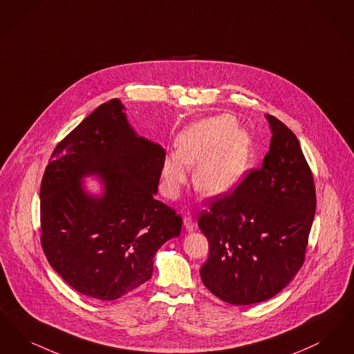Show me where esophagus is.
<instances>
[{
  "mask_svg": "<svg viewBox=\"0 0 354 354\" xmlns=\"http://www.w3.org/2000/svg\"><path fill=\"white\" fill-rule=\"evenodd\" d=\"M184 226L185 229L187 231H193L194 230V227H196V223H194V219H193V216H190V214H186L184 216Z\"/></svg>",
  "mask_w": 354,
  "mask_h": 354,
  "instance_id": "esophagus-1",
  "label": "esophagus"
}]
</instances>
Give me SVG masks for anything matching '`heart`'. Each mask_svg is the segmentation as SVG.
<instances>
[{
    "label": "heart",
    "mask_w": 354,
    "mask_h": 354,
    "mask_svg": "<svg viewBox=\"0 0 354 354\" xmlns=\"http://www.w3.org/2000/svg\"><path fill=\"white\" fill-rule=\"evenodd\" d=\"M176 145V152L162 161V178L170 196L180 192L193 168V184L200 193L225 194L242 181L252 157V138L230 115L189 125Z\"/></svg>",
    "instance_id": "b5f03b06"
}]
</instances>
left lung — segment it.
Instances as JSON below:
<instances>
[{
    "mask_svg": "<svg viewBox=\"0 0 354 354\" xmlns=\"http://www.w3.org/2000/svg\"><path fill=\"white\" fill-rule=\"evenodd\" d=\"M266 119L272 136L261 168L198 219L209 242L201 279L235 306L268 300L292 280L304 263L316 212L313 176L299 140L275 116Z\"/></svg>",
    "mask_w": 354,
    "mask_h": 354,
    "instance_id": "8db88e82",
    "label": "left lung"
}]
</instances>
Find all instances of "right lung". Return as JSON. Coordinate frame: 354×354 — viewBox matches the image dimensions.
<instances>
[{
    "instance_id": "1",
    "label": "right lung",
    "mask_w": 354,
    "mask_h": 354,
    "mask_svg": "<svg viewBox=\"0 0 354 354\" xmlns=\"http://www.w3.org/2000/svg\"><path fill=\"white\" fill-rule=\"evenodd\" d=\"M164 149L140 138L119 99L96 108L55 147L41 184V243L74 290L116 300L149 280L153 257L183 218L154 198ZM99 175L100 196L81 178Z\"/></svg>"
}]
</instances>
